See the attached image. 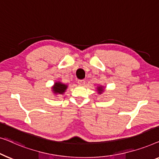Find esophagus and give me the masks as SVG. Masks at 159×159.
<instances>
[{"label":"esophagus","instance_id":"obj_1","mask_svg":"<svg viewBox=\"0 0 159 159\" xmlns=\"http://www.w3.org/2000/svg\"><path fill=\"white\" fill-rule=\"evenodd\" d=\"M85 83H86V81H85L84 80H78V84H79V86H84V85L85 84Z\"/></svg>","mask_w":159,"mask_h":159}]
</instances>
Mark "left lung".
Returning <instances> with one entry per match:
<instances>
[{
    "mask_svg": "<svg viewBox=\"0 0 159 159\" xmlns=\"http://www.w3.org/2000/svg\"><path fill=\"white\" fill-rule=\"evenodd\" d=\"M97 90L98 93H99V94H102V93L104 92V87L103 86H97Z\"/></svg>",
    "mask_w": 159,
    "mask_h": 159,
    "instance_id": "left-lung-1",
    "label": "left lung"
}]
</instances>
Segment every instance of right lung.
I'll list each match as a JSON object with an SVG mask.
<instances>
[{
    "label": "right lung",
    "instance_id": "right-lung-1",
    "mask_svg": "<svg viewBox=\"0 0 159 159\" xmlns=\"http://www.w3.org/2000/svg\"><path fill=\"white\" fill-rule=\"evenodd\" d=\"M68 89V85L62 84L60 81H56L52 87V91L55 95H62Z\"/></svg>",
    "mask_w": 159,
    "mask_h": 159
}]
</instances>
